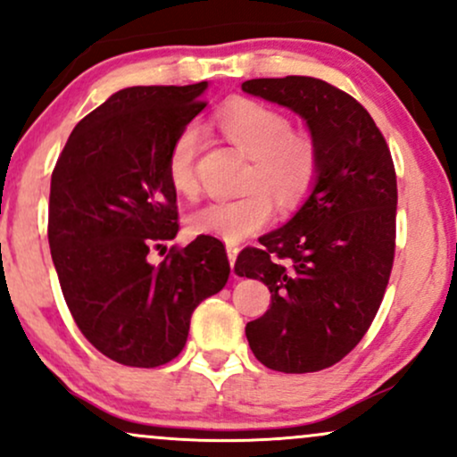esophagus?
Listing matches in <instances>:
<instances>
[{
  "label": "esophagus",
  "mask_w": 457,
  "mask_h": 457,
  "mask_svg": "<svg viewBox=\"0 0 457 457\" xmlns=\"http://www.w3.org/2000/svg\"><path fill=\"white\" fill-rule=\"evenodd\" d=\"M225 251H228L229 264L234 266V262H236V255H238V245H234V243H228V245H225Z\"/></svg>",
  "instance_id": "1"
}]
</instances>
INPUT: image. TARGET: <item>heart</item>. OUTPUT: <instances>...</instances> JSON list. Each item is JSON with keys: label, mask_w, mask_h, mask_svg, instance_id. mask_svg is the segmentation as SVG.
<instances>
[{"label": "heart", "mask_w": 457, "mask_h": 457, "mask_svg": "<svg viewBox=\"0 0 457 457\" xmlns=\"http://www.w3.org/2000/svg\"><path fill=\"white\" fill-rule=\"evenodd\" d=\"M219 127L236 148L251 159L245 174V195L214 199L191 214L197 234L217 236L236 243L260 232L275 217V195L283 206H295L312 191L320 170L316 141L292 130V122L279 109L255 101H240L219 113ZM199 129L187 124L171 141L167 154V178L180 195L197 193Z\"/></svg>", "instance_id": "heart-1"}]
</instances>
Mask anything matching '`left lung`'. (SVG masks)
Returning <instances> with one entry per match:
<instances>
[{
	"label": "left lung",
	"mask_w": 457,
	"mask_h": 457,
	"mask_svg": "<svg viewBox=\"0 0 457 457\" xmlns=\"http://www.w3.org/2000/svg\"><path fill=\"white\" fill-rule=\"evenodd\" d=\"M243 90L301 115L320 152L316 187L301 211L236 258V275L270 290L246 339L269 370H327L363 339L389 283L397 212L391 150L363 104L322 79H251Z\"/></svg>",
	"instance_id": "8db88e82"
}]
</instances>
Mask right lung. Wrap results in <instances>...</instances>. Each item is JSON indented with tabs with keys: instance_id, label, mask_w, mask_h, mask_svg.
<instances>
[{
	"instance_id": "1",
	"label": "right lung",
	"mask_w": 457,
	"mask_h": 457,
	"mask_svg": "<svg viewBox=\"0 0 457 457\" xmlns=\"http://www.w3.org/2000/svg\"><path fill=\"white\" fill-rule=\"evenodd\" d=\"M206 86L115 92L77 124L51 174L46 232L62 295L87 342L115 363L176 359L191 313L228 283V253L214 236L171 246L159 266L148 262L178 234L167 154L206 107Z\"/></svg>"
}]
</instances>
